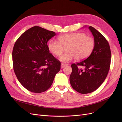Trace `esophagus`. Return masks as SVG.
Instances as JSON below:
<instances>
[{
  "mask_svg": "<svg viewBox=\"0 0 122 122\" xmlns=\"http://www.w3.org/2000/svg\"><path fill=\"white\" fill-rule=\"evenodd\" d=\"M68 66V65H67V64H64V63H61V69H62V68H64V67H65L66 66Z\"/></svg>",
  "mask_w": 122,
  "mask_h": 122,
  "instance_id": "34e87169",
  "label": "esophagus"
}]
</instances>
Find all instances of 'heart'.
I'll use <instances>...</instances> for the list:
<instances>
[{
  "label": "heart",
  "mask_w": 122,
  "mask_h": 122,
  "mask_svg": "<svg viewBox=\"0 0 122 122\" xmlns=\"http://www.w3.org/2000/svg\"><path fill=\"white\" fill-rule=\"evenodd\" d=\"M59 42L51 40L48 44L50 52L55 56H61L66 47L67 52L60 57L61 61L68 62L75 58L80 61L87 58L93 51V39L81 32L63 34L59 36Z\"/></svg>",
  "instance_id": "obj_1"
}]
</instances>
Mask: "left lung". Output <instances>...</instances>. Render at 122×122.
Returning a JSON list of instances; mask_svg holds the SVG:
<instances>
[{
  "mask_svg": "<svg viewBox=\"0 0 122 122\" xmlns=\"http://www.w3.org/2000/svg\"><path fill=\"white\" fill-rule=\"evenodd\" d=\"M88 29L94 36V49L86 60L71 65L72 71L70 76L72 87L81 94L92 93L101 86L108 74L111 61L107 41L93 27L90 26ZM78 66H84L85 69L78 68Z\"/></svg>",
  "mask_w": 122,
  "mask_h": 122,
  "instance_id": "obj_1",
  "label": "left lung"
}]
</instances>
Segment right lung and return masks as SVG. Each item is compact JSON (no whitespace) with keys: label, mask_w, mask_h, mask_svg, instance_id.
<instances>
[{"label":"right lung","mask_w":122,"mask_h":122,"mask_svg":"<svg viewBox=\"0 0 122 122\" xmlns=\"http://www.w3.org/2000/svg\"><path fill=\"white\" fill-rule=\"evenodd\" d=\"M55 32L39 26L25 31L15 44L13 68L20 83L29 91L41 93L52 85L61 62L49 52L47 42Z\"/></svg>","instance_id":"right-lung-1"}]
</instances>
